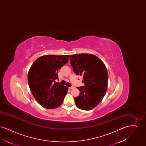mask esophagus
Returning <instances> with one entry per match:
<instances>
[{"mask_svg": "<svg viewBox=\"0 0 146 146\" xmlns=\"http://www.w3.org/2000/svg\"><path fill=\"white\" fill-rule=\"evenodd\" d=\"M73 88H73V86H72V87H70V88H69V89H70V90H71V89H73Z\"/></svg>", "mask_w": 146, "mask_h": 146, "instance_id": "34e87169", "label": "esophagus"}]
</instances>
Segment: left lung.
<instances>
[{
	"instance_id": "obj_1",
	"label": "left lung",
	"mask_w": 146,
	"mask_h": 146,
	"mask_svg": "<svg viewBox=\"0 0 146 146\" xmlns=\"http://www.w3.org/2000/svg\"><path fill=\"white\" fill-rule=\"evenodd\" d=\"M70 58L74 72L83 77L82 82L85 85L78 88L80 94L74 98L76 107L85 111L92 110L106 93L108 79L107 68L98 57L91 54L71 55Z\"/></svg>"
}]
</instances>
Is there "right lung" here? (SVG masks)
<instances>
[{
	"instance_id": "1",
	"label": "right lung",
	"mask_w": 146,
	"mask_h": 146,
	"mask_svg": "<svg viewBox=\"0 0 146 146\" xmlns=\"http://www.w3.org/2000/svg\"><path fill=\"white\" fill-rule=\"evenodd\" d=\"M69 56H42L35 61L29 70V89L42 107L53 109L62 104L68 88L56 83L55 80L58 79V70L68 62Z\"/></svg>"
}]
</instances>
